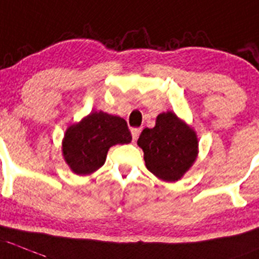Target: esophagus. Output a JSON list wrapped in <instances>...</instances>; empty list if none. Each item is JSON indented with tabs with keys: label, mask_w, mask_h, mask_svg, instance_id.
<instances>
[{
	"label": "esophagus",
	"mask_w": 259,
	"mask_h": 259,
	"mask_svg": "<svg viewBox=\"0 0 259 259\" xmlns=\"http://www.w3.org/2000/svg\"><path fill=\"white\" fill-rule=\"evenodd\" d=\"M142 129H139V127H134V129H132V137H133V142H135L139 138V134H141Z\"/></svg>",
	"instance_id": "1"
}]
</instances>
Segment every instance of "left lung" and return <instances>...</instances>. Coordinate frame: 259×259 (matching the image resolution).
<instances>
[{"label": "left lung", "instance_id": "obj_1", "mask_svg": "<svg viewBox=\"0 0 259 259\" xmlns=\"http://www.w3.org/2000/svg\"><path fill=\"white\" fill-rule=\"evenodd\" d=\"M138 146L143 149L147 168L163 181L183 178L198 156L197 134L171 111L159 113L154 127L142 132Z\"/></svg>", "mask_w": 259, "mask_h": 259}]
</instances>
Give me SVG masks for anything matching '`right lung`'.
<instances>
[{"instance_id": "right-lung-1", "label": "right lung", "mask_w": 259, "mask_h": 259, "mask_svg": "<svg viewBox=\"0 0 259 259\" xmlns=\"http://www.w3.org/2000/svg\"><path fill=\"white\" fill-rule=\"evenodd\" d=\"M132 142L126 121L103 111H93L65 133L62 154L76 175H89L105 165L108 149Z\"/></svg>"}]
</instances>
